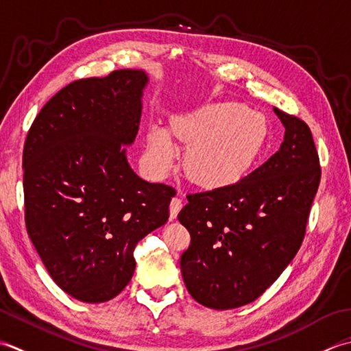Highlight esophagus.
<instances>
[{
    "label": "esophagus",
    "instance_id": "34e87169",
    "mask_svg": "<svg viewBox=\"0 0 351 351\" xmlns=\"http://www.w3.org/2000/svg\"><path fill=\"white\" fill-rule=\"evenodd\" d=\"M182 207H183V203H182L180 198L174 197L173 199H171V203H169V218L174 219L178 215V212H180Z\"/></svg>",
    "mask_w": 351,
    "mask_h": 351
}]
</instances>
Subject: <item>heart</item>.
Here are the masks:
<instances>
[{
	"instance_id": "obj_1",
	"label": "heart",
	"mask_w": 351,
	"mask_h": 351,
	"mask_svg": "<svg viewBox=\"0 0 351 351\" xmlns=\"http://www.w3.org/2000/svg\"><path fill=\"white\" fill-rule=\"evenodd\" d=\"M173 136L188 145L183 167L191 180L207 189H219L238 183L256 165L267 145L268 124L259 112L239 103L212 104L177 117L171 132L152 124L147 160L157 176L167 174L177 159Z\"/></svg>"
}]
</instances>
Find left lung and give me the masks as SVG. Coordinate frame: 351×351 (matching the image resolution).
<instances>
[{"instance_id":"8db88e82","label":"left lung","mask_w":351,"mask_h":351,"mask_svg":"<svg viewBox=\"0 0 351 351\" xmlns=\"http://www.w3.org/2000/svg\"><path fill=\"white\" fill-rule=\"evenodd\" d=\"M285 127L276 154L238 183L188 195L178 221L191 245L180 268L188 292L206 307L234 309L261 297L302 245L321 178L304 121L274 107Z\"/></svg>"}]
</instances>
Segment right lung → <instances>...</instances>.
I'll use <instances>...</instances> for the list:
<instances>
[{"label":"right lung","mask_w":351,"mask_h":351,"mask_svg":"<svg viewBox=\"0 0 351 351\" xmlns=\"http://www.w3.org/2000/svg\"><path fill=\"white\" fill-rule=\"evenodd\" d=\"M148 77L118 69L65 86L42 107L24 145L25 226L60 288L104 303L132 280L138 242L163 226L176 191L127 162Z\"/></svg>","instance_id":"add662e5"}]
</instances>
